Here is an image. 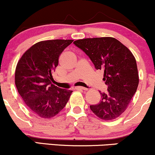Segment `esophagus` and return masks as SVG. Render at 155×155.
<instances>
[{"instance_id": "obj_1", "label": "esophagus", "mask_w": 155, "mask_h": 155, "mask_svg": "<svg viewBox=\"0 0 155 155\" xmlns=\"http://www.w3.org/2000/svg\"><path fill=\"white\" fill-rule=\"evenodd\" d=\"M75 89L77 90H85V91H86V90H87V89L85 88V87H76Z\"/></svg>"}]
</instances>
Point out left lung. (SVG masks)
<instances>
[{"label": "left lung", "instance_id": "8db88e82", "mask_svg": "<svg viewBox=\"0 0 155 155\" xmlns=\"http://www.w3.org/2000/svg\"><path fill=\"white\" fill-rule=\"evenodd\" d=\"M84 51L97 70L104 71L108 92L101 93L97 104L90 109L103 120H113L124 113L138 88L136 60L133 53L112 37L84 38L74 42Z\"/></svg>", "mask_w": 155, "mask_h": 155}]
</instances>
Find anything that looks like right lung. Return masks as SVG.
<instances>
[{
	"label": "right lung",
	"instance_id": "add662e5",
	"mask_svg": "<svg viewBox=\"0 0 155 155\" xmlns=\"http://www.w3.org/2000/svg\"><path fill=\"white\" fill-rule=\"evenodd\" d=\"M74 40L39 41L27 50L17 63L15 84L25 104L41 118L56 116L68 101L72 90L51 84L59 57Z\"/></svg>",
	"mask_w": 155,
	"mask_h": 155
}]
</instances>
